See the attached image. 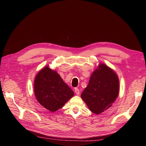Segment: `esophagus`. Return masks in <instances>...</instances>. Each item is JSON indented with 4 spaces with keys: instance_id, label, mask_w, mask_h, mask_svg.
<instances>
[{
    "instance_id": "1",
    "label": "esophagus",
    "mask_w": 146,
    "mask_h": 146,
    "mask_svg": "<svg viewBox=\"0 0 146 146\" xmlns=\"http://www.w3.org/2000/svg\"><path fill=\"white\" fill-rule=\"evenodd\" d=\"M74 92H75L76 94L77 95H79L80 94V91H79V90L78 88H75V89H74Z\"/></svg>"
}]
</instances>
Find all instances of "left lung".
Wrapping results in <instances>:
<instances>
[{"instance_id":"8db88e82","label":"left lung","mask_w":146,"mask_h":146,"mask_svg":"<svg viewBox=\"0 0 146 146\" xmlns=\"http://www.w3.org/2000/svg\"><path fill=\"white\" fill-rule=\"evenodd\" d=\"M119 88L117 74L110 67L101 63L91 74L81 98L91 112L99 114L110 108L115 101Z\"/></svg>"}]
</instances>
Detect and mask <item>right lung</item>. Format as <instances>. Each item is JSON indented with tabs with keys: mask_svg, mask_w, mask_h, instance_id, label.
Returning a JSON list of instances; mask_svg holds the SVG:
<instances>
[{
	"mask_svg": "<svg viewBox=\"0 0 146 146\" xmlns=\"http://www.w3.org/2000/svg\"><path fill=\"white\" fill-rule=\"evenodd\" d=\"M36 100L45 108L55 112L74 96L73 91L56 71L46 66L38 72L34 80Z\"/></svg>",
	"mask_w": 146,
	"mask_h": 146,
	"instance_id": "right-lung-1",
	"label": "right lung"
}]
</instances>
